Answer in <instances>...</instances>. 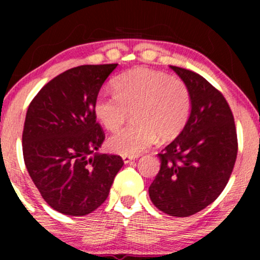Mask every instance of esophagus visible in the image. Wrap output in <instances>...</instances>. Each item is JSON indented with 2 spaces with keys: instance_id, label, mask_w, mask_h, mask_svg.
<instances>
[{
  "instance_id": "esophagus-1",
  "label": "esophagus",
  "mask_w": 260,
  "mask_h": 260,
  "mask_svg": "<svg viewBox=\"0 0 260 260\" xmlns=\"http://www.w3.org/2000/svg\"><path fill=\"white\" fill-rule=\"evenodd\" d=\"M122 159H123L124 164H128L132 160H134V156H132V155H122Z\"/></svg>"
}]
</instances>
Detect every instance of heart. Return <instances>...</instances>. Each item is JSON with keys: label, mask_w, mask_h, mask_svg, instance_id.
Returning a JSON list of instances; mask_svg holds the SVG:
<instances>
[{"label": "heart", "mask_w": 260, "mask_h": 260, "mask_svg": "<svg viewBox=\"0 0 260 260\" xmlns=\"http://www.w3.org/2000/svg\"><path fill=\"white\" fill-rule=\"evenodd\" d=\"M115 91L101 90L94 112L109 131L118 129L134 110L137 122L109 139L115 153L137 155L161 140L175 138L186 126L190 112L189 89L183 80L168 73L137 68L113 80Z\"/></svg>", "instance_id": "1"}]
</instances>
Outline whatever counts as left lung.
Masks as SVG:
<instances>
[{
	"label": "left lung",
	"instance_id": "obj_1",
	"mask_svg": "<svg viewBox=\"0 0 260 260\" xmlns=\"http://www.w3.org/2000/svg\"><path fill=\"white\" fill-rule=\"evenodd\" d=\"M186 83L190 115L161 150L160 171L149 187L151 202L171 216L198 213L221 194L237 157V133L223 95L198 73L170 66Z\"/></svg>",
	"mask_w": 260,
	"mask_h": 260
}]
</instances>
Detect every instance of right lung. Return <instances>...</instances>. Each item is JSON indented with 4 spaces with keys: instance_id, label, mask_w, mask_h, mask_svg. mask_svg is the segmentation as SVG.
I'll list each match as a JSON object with an SVG mask.
<instances>
[{
    "instance_id": "obj_1",
    "label": "right lung",
    "mask_w": 260,
    "mask_h": 260,
    "mask_svg": "<svg viewBox=\"0 0 260 260\" xmlns=\"http://www.w3.org/2000/svg\"><path fill=\"white\" fill-rule=\"evenodd\" d=\"M117 67L84 64L58 74L35 95L23 129V156L44 201L58 213L83 216L109 197L123 166L120 155L98 154L105 133L94 101Z\"/></svg>"
}]
</instances>
